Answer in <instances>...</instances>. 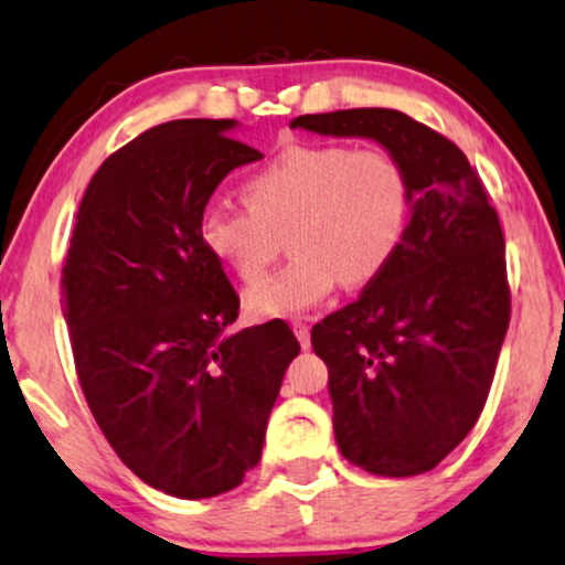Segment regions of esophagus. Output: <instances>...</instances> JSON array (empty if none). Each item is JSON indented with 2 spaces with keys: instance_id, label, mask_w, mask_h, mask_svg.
Returning <instances> with one entry per match:
<instances>
[{
  "instance_id": "esophagus-1",
  "label": "esophagus",
  "mask_w": 565,
  "mask_h": 565,
  "mask_svg": "<svg viewBox=\"0 0 565 565\" xmlns=\"http://www.w3.org/2000/svg\"><path fill=\"white\" fill-rule=\"evenodd\" d=\"M291 330H295L299 345H302V349H310V328H307V322L291 320Z\"/></svg>"
}]
</instances>
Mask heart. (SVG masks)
Instances as JSON below:
<instances>
[{
	"label": "heart",
	"instance_id": "obj_1",
	"mask_svg": "<svg viewBox=\"0 0 565 565\" xmlns=\"http://www.w3.org/2000/svg\"><path fill=\"white\" fill-rule=\"evenodd\" d=\"M243 191L250 209L206 206L199 239L239 281L253 284L289 235V266L245 295L258 320L312 310L338 284L374 281L408 227V180L382 149L291 145L255 170Z\"/></svg>",
	"mask_w": 565,
	"mask_h": 565
}]
</instances>
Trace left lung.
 <instances>
[{"label": "left lung", "mask_w": 565, "mask_h": 565, "mask_svg": "<svg viewBox=\"0 0 565 565\" xmlns=\"http://www.w3.org/2000/svg\"><path fill=\"white\" fill-rule=\"evenodd\" d=\"M289 126L377 141L408 180L395 258L312 328V349L328 366L345 460L420 476L470 434L491 390L511 305L499 214L462 149L401 110L315 113Z\"/></svg>", "instance_id": "left-lung-1"}]
</instances>
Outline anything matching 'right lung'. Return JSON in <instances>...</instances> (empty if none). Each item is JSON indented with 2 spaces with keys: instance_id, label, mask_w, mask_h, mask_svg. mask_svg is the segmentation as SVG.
<instances>
[{
  "instance_id": "obj_1",
  "label": "right lung",
  "mask_w": 565,
  "mask_h": 565,
  "mask_svg": "<svg viewBox=\"0 0 565 565\" xmlns=\"http://www.w3.org/2000/svg\"><path fill=\"white\" fill-rule=\"evenodd\" d=\"M237 126L170 120L110 154L64 263L62 312L89 411L126 468L175 499L243 483L299 353L284 320L230 330L239 299L199 239L216 185L263 157L232 139Z\"/></svg>"
}]
</instances>
